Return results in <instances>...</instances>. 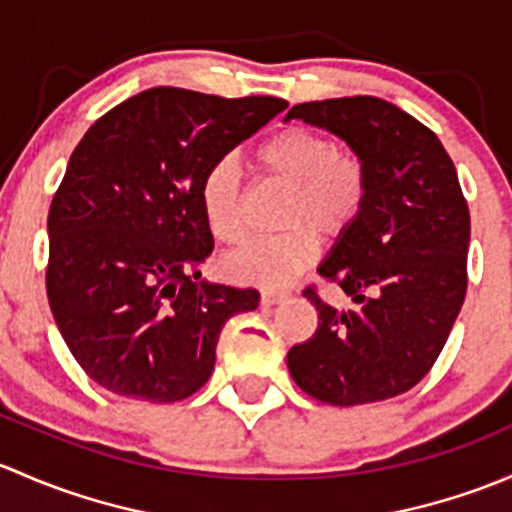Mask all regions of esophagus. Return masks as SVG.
Here are the masks:
<instances>
[{"instance_id": "esophagus-1", "label": "esophagus", "mask_w": 512, "mask_h": 512, "mask_svg": "<svg viewBox=\"0 0 512 512\" xmlns=\"http://www.w3.org/2000/svg\"><path fill=\"white\" fill-rule=\"evenodd\" d=\"M286 298H288L286 291H261V305H266V308L283 303Z\"/></svg>"}]
</instances>
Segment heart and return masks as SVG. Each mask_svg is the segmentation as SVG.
Returning a JSON list of instances; mask_svg holds the SVG:
<instances>
[{"label":"heart","instance_id":"heart-1","mask_svg":"<svg viewBox=\"0 0 512 512\" xmlns=\"http://www.w3.org/2000/svg\"><path fill=\"white\" fill-rule=\"evenodd\" d=\"M256 165L266 177L288 184L281 224L291 229L263 236L226 258L229 278L249 286L278 288L310 268L320 254L313 229L340 236L360 219L367 204V170L333 138L291 125L256 150ZM246 182L239 162L224 157L202 179V212L209 229L224 244L244 236Z\"/></svg>","mask_w":512,"mask_h":512}]
</instances>
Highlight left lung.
I'll return each mask as SVG.
<instances>
[{
    "instance_id": "1",
    "label": "left lung",
    "mask_w": 512,
    "mask_h": 512,
    "mask_svg": "<svg viewBox=\"0 0 512 512\" xmlns=\"http://www.w3.org/2000/svg\"><path fill=\"white\" fill-rule=\"evenodd\" d=\"M325 128L367 170V204L318 273L360 308L337 310L313 286L318 330L288 352L293 382L335 407L409 392L434 367L466 298L471 214L456 167L426 125L374 96L300 103L286 120Z\"/></svg>"
}]
</instances>
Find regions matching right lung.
Masks as SVG:
<instances>
[{
	"label": "right lung",
	"instance_id": "1",
	"mask_svg": "<svg viewBox=\"0 0 512 512\" xmlns=\"http://www.w3.org/2000/svg\"><path fill=\"white\" fill-rule=\"evenodd\" d=\"M286 108L160 86L78 142L49 209L46 293L68 350L103 389L170 404L212 377L221 328L254 310L258 291L199 281L214 249L202 179Z\"/></svg>",
	"mask_w": 512,
	"mask_h": 512
}]
</instances>
